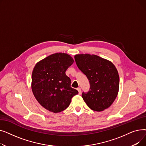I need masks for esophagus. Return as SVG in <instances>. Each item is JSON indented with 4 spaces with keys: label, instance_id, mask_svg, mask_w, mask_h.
<instances>
[{
    "label": "esophagus",
    "instance_id": "obj_1",
    "mask_svg": "<svg viewBox=\"0 0 146 146\" xmlns=\"http://www.w3.org/2000/svg\"><path fill=\"white\" fill-rule=\"evenodd\" d=\"M77 90H78V92H79V94H80V93H81V89H80V88H78L77 89Z\"/></svg>",
    "mask_w": 146,
    "mask_h": 146
}]
</instances>
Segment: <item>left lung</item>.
Returning a JSON list of instances; mask_svg holds the SVG:
<instances>
[{"instance_id":"obj_1","label":"left lung","mask_w":146,"mask_h":146,"mask_svg":"<svg viewBox=\"0 0 146 146\" xmlns=\"http://www.w3.org/2000/svg\"><path fill=\"white\" fill-rule=\"evenodd\" d=\"M74 59L90 83L89 91L82 95L84 101L95 111L109 108L119 91V78L115 66L108 60L89 54H76Z\"/></svg>"}]
</instances>
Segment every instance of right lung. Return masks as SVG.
I'll return each mask as SVG.
<instances>
[{"label": "right lung", "mask_w": 146, "mask_h": 146, "mask_svg": "<svg viewBox=\"0 0 146 146\" xmlns=\"http://www.w3.org/2000/svg\"><path fill=\"white\" fill-rule=\"evenodd\" d=\"M74 62L66 53L58 52L45 57L35 64L32 73L33 93L42 107L54 113L65 110L78 91L70 86L66 71Z\"/></svg>", "instance_id": "right-lung-1"}]
</instances>
